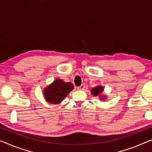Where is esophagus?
<instances>
[{
    "label": "esophagus",
    "instance_id": "esophagus-1",
    "mask_svg": "<svg viewBox=\"0 0 152 152\" xmlns=\"http://www.w3.org/2000/svg\"><path fill=\"white\" fill-rule=\"evenodd\" d=\"M85 89V85L84 84H81V85L77 88V90H83Z\"/></svg>",
    "mask_w": 152,
    "mask_h": 152
}]
</instances>
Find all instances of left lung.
<instances>
[{"instance_id":"1","label":"left lung","mask_w":152,"mask_h":152,"mask_svg":"<svg viewBox=\"0 0 152 152\" xmlns=\"http://www.w3.org/2000/svg\"><path fill=\"white\" fill-rule=\"evenodd\" d=\"M102 92H103V88H102L101 86H96V87L92 88V90H91V93H92V94L93 96H100V100H105L107 99L106 96H104V95L100 96Z\"/></svg>"}]
</instances>
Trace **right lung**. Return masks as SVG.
I'll return each instance as SVG.
<instances>
[{
    "label": "right lung",
    "mask_w": 152,
    "mask_h": 152,
    "mask_svg": "<svg viewBox=\"0 0 152 152\" xmlns=\"http://www.w3.org/2000/svg\"><path fill=\"white\" fill-rule=\"evenodd\" d=\"M74 86L70 82H64L57 79L43 90V95L46 101L52 104L60 103L64 98L73 90Z\"/></svg>",
    "instance_id": "right-lung-1"
}]
</instances>
